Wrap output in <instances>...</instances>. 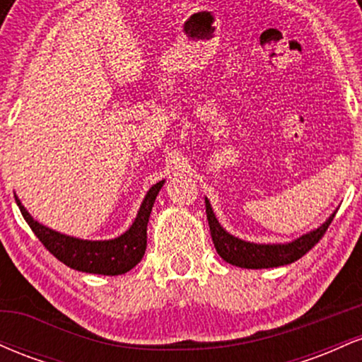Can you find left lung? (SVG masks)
<instances>
[{
  "label": "left lung",
  "instance_id": "8db88e82",
  "mask_svg": "<svg viewBox=\"0 0 362 362\" xmlns=\"http://www.w3.org/2000/svg\"><path fill=\"white\" fill-rule=\"evenodd\" d=\"M206 214L207 221H209V230L211 236H213L216 252L228 264L242 269H271L279 267V265L293 264V262L301 259L306 252H310L320 242V238L325 235L327 228L330 226L332 219L335 216L334 213L322 226L315 228L313 231H310V233L303 235L289 243H253L228 233L221 224H219L207 197Z\"/></svg>",
  "mask_w": 362,
  "mask_h": 362
}]
</instances>
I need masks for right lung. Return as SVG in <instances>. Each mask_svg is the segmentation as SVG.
<instances>
[{"instance_id":"1","label":"right lung","mask_w":362,"mask_h":362,"mask_svg":"<svg viewBox=\"0 0 362 362\" xmlns=\"http://www.w3.org/2000/svg\"><path fill=\"white\" fill-rule=\"evenodd\" d=\"M163 184L165 180L158 182L148 190L129 230L112 240H81L69 235H62L32 218V214L25 209L16 195L15 201L25 221L32 228L37 238L62 264L80 272L120 276V274H126L132 267H136L146 252L149 214H151L155 199Z\"/></svg>"}]
</instances>
